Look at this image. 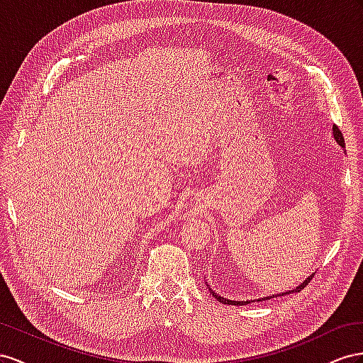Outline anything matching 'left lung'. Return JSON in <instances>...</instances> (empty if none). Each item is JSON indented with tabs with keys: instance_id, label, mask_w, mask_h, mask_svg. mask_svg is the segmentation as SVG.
Wrapping results in <instances>:
<instances>
[{
	"instance_id": "1",
	"label": "left lung",
	"mask_w": 363,
	"mask_h": 363,
	"mask_svg": "<svg viewBox=\"0 0 363 363\" xmlns=\"http://www.w3.org/2000/svg\"><path fill=\"white\" fill-rule=\"evenodd\" d=\"M333 137H335V140H336V143L339 144L340 147H345V141H344V135H342V132L339 130V128L336 126V124H333ZM312 277L313 275H310L304 283H301L299 284L296 289H294V291H289V292H284V294H278V295H272V296H264V298H262V299H258V301H266V299H271V298H277V296H283V295H289L291 292H298L299 289H303L310 279H312ZM208 286V284H206ZM211 291V289H210ZM211 294H213V296L217 299V301L219 303H222V304H231V306H245V304H250V301H233V299H226V298H223V296H219L217 295L214 291H211Z\"/></svg>"
}]
</instances>
